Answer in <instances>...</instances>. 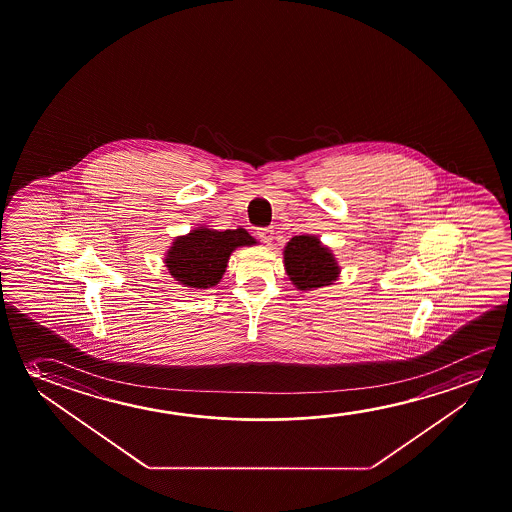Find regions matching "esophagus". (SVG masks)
Instances as JSON below:
<instances>
[{"mask_svg": "<svg viewBox=\"0 0 512 512\" xmlns=\"http://www.w3.org/2000/svg\"><path fill=\"white\" fill-rule=\"evenodd\" d=\"M257 236H259V239L262 241V243L271 244V241H273V228H259Z\"/></svg>", "mask_w": 512, "mask_h": 512, "instance_id": "obj_1", "label": "esophagus"}]
</instances>
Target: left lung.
Returning a JSON list of instances; mask_svg holds the SVG:
<instances>
[{"mask_svg": "<svg viewBox=\"0 0 512 512\" xmlns=\"http://www.w3.org/2000/svg\"><path fill=\"white\" fill-rule=\"evenodd\" d=\"M285 271L299 291H312L337 280L340 268L330 248L315 236H294L284 250Z\"/></svg>", "mask_w": 512, "mask_h": 512, "instance_id": "1", "label": "left lung"}]
</instances>
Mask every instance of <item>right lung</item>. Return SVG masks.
I'll return each mask as SVG.
<instances>
[{
  "label": "right lung",
  "mask_w": 512,
  "mask_h": 512,
  "mask_svg": "<svg viewBox=\"0 0 512 512\" xmlns=\"http://www.w3.org/2000/svg\"><path fill=\"white\" fill-rule=\"evenodd\" d=\"M255 243L257 241L244 228L220 232L198 227L173 241L166 253V268L184 287L209 289L220 282L230 253L239 246Z\"/></svg>",
  "instance_id": "obj_1"
}]
</instances>
